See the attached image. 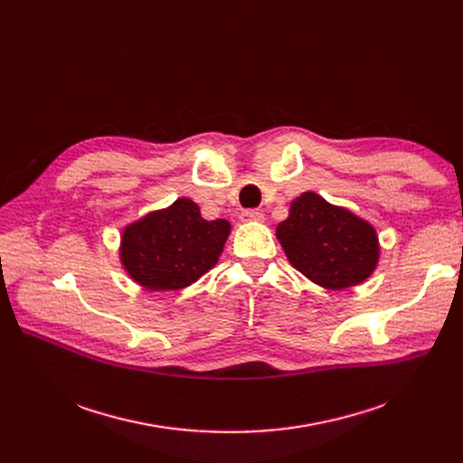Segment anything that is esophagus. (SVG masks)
Instances as JSON below:
<instances>
[{"mask_svg":"<svg viewBox=\"0 0 463 463\" xmlns=\"http://www.w3.org/2000/svg\"><path fill=\"white\" fill-rule=\"evenodd\" d=\"M240 219L244 223H260L262 219H264V215L260 212H257V210H246V212H241Z\"/></svg>","mask_w":463,"mask_h":463,"instance_id":"34e87169","label":"esophagus"}]
</instances>
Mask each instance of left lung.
Wrapping results in <instances>:
<instances>
[{
    "instance_id": "left-lung-1",
    "label": "left lung",
    "mask_w": 463,
    "mask_h": 463,
    "mask_svg": "<svg viewBox=\"0 0 463 463\" xmlns=\"http://www.w3.org/2000/svg\"><path fill=\"white\" fill-rule=\"evenodd\" d=\"M276 238L293 269L330 290L364 283L381 257L379 236L370 222L313 191L290 203Z\"/></svg>"
}]
</instances>
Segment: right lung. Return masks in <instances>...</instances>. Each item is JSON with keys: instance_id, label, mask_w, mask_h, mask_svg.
<instances>
[{"instance_id": "obj_1", "label": "right lung", "mask_w": 463, "mask_h": 463, "mask_svg": "<svg viewBox=\"0 0 463 463\" xmlns=\"http://www.w3.org/2000/svg\"><path fill=\"white\" fill-rule=\"evenodd\" d=\"M231 234L227 219L208 222L191 199L152 210L119 234V262L146 290H180L217 264Z\"/></svg>"}]
</instances>
